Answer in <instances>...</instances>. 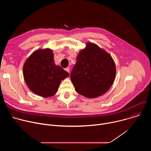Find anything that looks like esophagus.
<instances>
[{
	"label": "esophagus",
	"instance_id": "34e87169",
	"mask_svg": "<svg viewBox=\"0 0 151 151\" xmlns=\"http://www.w3.org/2000/svg\"><path fill=\"white\" fill-rule=\"evenodd\" d=\"M65 70H66V72H68V73H69V72H70V68H67L65 69Z\"/></svg>",
	"mask_w": 151,
	"mask_h": 151
}]
</instances>
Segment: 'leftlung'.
Here are the masks:
<instances>
[{
  "instance_id": "left-lung-1",
  "label": "left lung",
  "mask_w": 151,
  "mask_h": 151,
  "mask_svg": "<svg viewBox=\"0 0 151 151\" xmlns=\"http://www.w3.org/2000/svg\"><path fill=\"white\" fill-rule=\"evenodd\" d=\"M115 74L116 67L112 57L97 45L89 42L79 53L70 79L77 93L94 98L111 88Z\"/></svg>"
}]
</instances>
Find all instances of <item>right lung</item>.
<instances>
[{
    "mask_svg": "<svg viewBox=\"0 0 151 151\" xmlns=\"http://www.w3.org/2000/svg\"><path fill=\"white\" fill-rule=\"evenodd\" d=\"M23 75L33 93L48 97L57 92L61 81L69 75L55 65L52 50L45 49L35 51L27 59L23 66Z\"/></svg>",
    "mask_w": 151,
    "mask_h": 151,
    "instance_id": "right-lung-1",
    "label": "right lung"
}]
</instances>
